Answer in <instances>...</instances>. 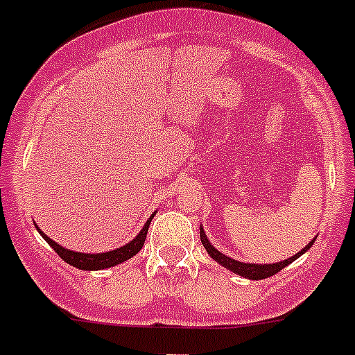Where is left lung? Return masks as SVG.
Returning a JSON list of instances; mask_svg holds the SVG:
<instances>
[{"mask_svg": "<svg viewBox=\"0 0 355 355\" xmlns=\"http://www.w3.org/2000/svg\"><path fill=\"white\" fill-rule=\"evenodd\" d=\"M199 230H201V232H199V236H201L202 246H205V250L208 251V254L216 261V263H220L222 267H225V269L230 270V272L237 274V276H241V277H246V279H251V281H260V279H265V277H270V276H274V274H277L279 270H283L286 265H290L291 261H295L297 258H300L302 254L307 253L315 241V237H314V239H312L307 246L302 248V251L295 253L293 257L288 258V260L276 261V263H244V261H237V260H234V258L227 257V254L220 253V251L216 250L211 243H209V239L206 237L202 225L199 227Z\"/></svg>", "mask_w": 355, "mask_h": 355, "instance_id": "obj_1", "label": "left lung"}]
</instances>
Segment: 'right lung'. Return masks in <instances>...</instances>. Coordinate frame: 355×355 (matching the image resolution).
<instances>
[{
    "mask_svg": "<svg viewBox=\"0 0 355 355\" xmlns=\"http://www.w3.org/2000/svg\"><path fill=\"white\" fill-rule=\"evenodd\" d=\"M154 218V215L150 216L149 220L146 222V225L142 227L139 234L133 237L130 243H126L125 246L121 248H116V250L111 251H105V253H81V251H72L67 250V248L60 246L58 243H55L53 239L46 236L40 227L36 225V230L41 234L44 241L57 251L58 257L62 258L64 261H67L69 265L76 267L79 270H102V269H109V267H116V265L123 263V261L130 260L132 257H135L140 250H142L144 243H146V237H147V230H149L150 225V220Z\"/></svg>",
    "mask_w": 355,
    "mask_h": 355,
    "instance_id": "add662e5",
    "label": "right lung"
}]
</instances>
